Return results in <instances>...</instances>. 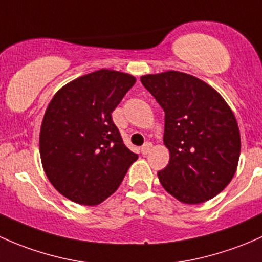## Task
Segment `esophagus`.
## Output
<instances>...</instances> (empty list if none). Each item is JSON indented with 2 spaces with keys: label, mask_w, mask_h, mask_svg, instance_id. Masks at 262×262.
I'll return each mask as SVG.
<instances>
[{
  "label": "esophagus",
  "mask_w": 262,
  "mask_h": 262,
  "mask_svg": "<svg viewBox=\"0 0 262 262\" xmlns=\"http://www.w3.org/2000/svg\"><path fill=\"white\" fill-rule=\"evenodd\" d=\"M151 149H152V144H151V142H145L141 147L142 155H147V154L150 152Z\"/></svg>",
  "instance_id": "1"
}]
</instances>
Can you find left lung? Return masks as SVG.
Returning a JSON list of instances; mask_svg holds the SVG:
<instances>
[{"instance_id": "obj_1", "label": "left lung", "mask_w": 262, "mask_h": 262, "mask_svg": "<svg viewBox=\"0 0 262 262\" xmlns=\"http://www.w3.org/2000/svg\"><path fill=\"white\" fill-rule=\"evenodd\" d=\"M141 83L165 112L164 145L170 159L158 171L161 185L183 203L212 199L230 184L241 152L230 106L214 88L187 73L142 75Z\"/></svg>"}]
</instances>
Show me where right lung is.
Wrapping results in <instances>:
<instances>
[{
    "mask_svg": "<svg viewBox=\"0 0 262 262\" xmlns=\"http://www.w3.org/2000/svg\"><path fill=\"white\" fill-rule=\"evenodd\" d=\"M135 82L127 73L96 71L60 88L45 111L39 139L42 168L53 187L75 203H102L139 158L112 121Z\"/></svg>",
    "mask_w": 262,
    "mask_h": 262,
    "instance_id": "right-lung-1",
    "label": "right lung"
}]
</instances>
